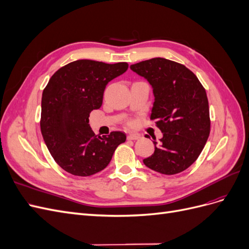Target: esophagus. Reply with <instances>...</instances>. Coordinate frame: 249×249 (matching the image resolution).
Listing matches in <instances>:
<instances>
[{"instance_id": "esophagus-1", "label": "esophagus", "mask_w": 249, "mask_h": 249, "mask_svg": "<svg viewBox=\"0 0 249 249\" xmlns=\"http://www.w3.org/2000/svg\"><path fill=\"white\" fill-rule=\"evenodd\" d=\"M139 138H140V136L137 134H129V135H127V139H129V140H137Z\"/></svg>"}]
</instances>
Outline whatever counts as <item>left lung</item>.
Masks as SVG:
<instances>
[{
	"label": "left lung",
	"instance_id": "8db88e82",
	"mask_svg": "<svg viewBox=\"0 0 249 249\" xmlns=\"http://www.w3.org/2000/svg\"><path fill=\"white\" fill-rule=\"evenodd\" d=\"M130 69L148 81L155 96L150 119L163 133L145 166L162 175H177L196 161L210 135V112L206 90L183 64L153 58ZM148 138V137H147Z\"/></svg>",
	"mask_w": 249,
	"mask_h": 249
}]
</instances>
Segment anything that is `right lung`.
Masks as SVG:
<instances>
[{"instance_id": "right-lung-1", "label": "right lung", "mask_w": 249, "mask_h": 249, "mask_svg": "<svg viewBox=\"0 0 249 249\" xmlns=\"http://www.w3.org/2000/svg\"><path fill=\"white\" fill-rule=\"evenodd\" d=\"M129 64L77 60L59 69L43 89L40 130L52 157L71 175L89 177L108 166L123 132L97 136L89 114L100 109L107 84L126 71Z\"/></svg>"}]
</instances>
